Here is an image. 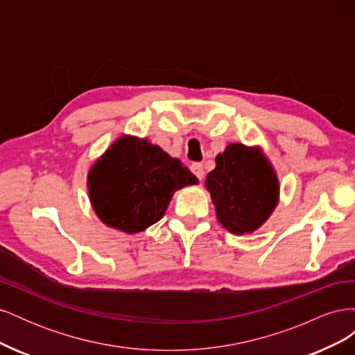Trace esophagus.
Returning <instances> with one entry per match:
<instances>
[{
	"mask_svg": "<svg viewBox=\"0 0 355 355\" xmlns=\"http://www.w3.org/2000/svg\"><path fill=\"white\" fill-rule=\"evenodd\" d=\"M191 171H192V173H194L200 180L204 178V168H202V164H200V163L191 164Z\"/></svg>",
	"mask_w": 355,
	"mask_h": 355,
	"instance_id": "1",
	"label": "esophagus"
}]
</instances>
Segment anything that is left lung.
Wrapping results in <instances>:
<instances>
[{
	"mask_svg": "<svg viewBox=\"0 0 355 355\" xmlns=\"http://www.w3.org/2000/svg\"><path fill=\"white\" fill-rule=\"evenodd\" d=\"M216 218L232 234L253 232L271 216L280 194L275 170L261 149L231 144L206 178Z\"/></svg>",
	"mask_w": 355,
	"mask_h": 355,
	"instance_id": "left-lung-1",
	"label": "left lung"
}]
</instances>
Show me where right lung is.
<instances>
[{
	"instance_id": "add662e5",
	"label": "right lung",
	"mask_w": 355,
	"mask_h": 355,
	"mask_svg": "<svg viewBox=\"0 0 355 355\" xmlns=\"http://www.w3.org/2000/svg\"><path fill=\"white\" fill-rule=\"evenodd\" d=\"M198 179L146 139L121 136L96 161L87 187L94 213L125 234L145 231L164 216L175 192Z\"/></svg>"
}]
</instances>
